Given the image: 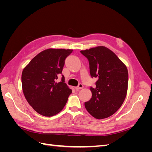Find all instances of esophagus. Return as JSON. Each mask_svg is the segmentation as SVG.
Listing matches in <instances>:
<instances>
[{
	"label": "esophagus",
	"mask_w": 152,
	"mask_h": 152,
	"mask_svg": "<svg viewBox=\"0 0 152 152\" xmlns=\"http://www.w3.org/2000/svg\"><path fill=\"white\" fill-rule=\"evenodd\" d=\"M83 87H84L83 85H82V84H79V85H78L77 87H75V89H76V90H80V89H82V88H83Z\"/></svg>",
	"instance_id": "esophagus-1"
}]
</instances>
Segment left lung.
<instances>
[{
    "instance_id": "1",
    "label": "left lung",
    "mask_w": 152,
    "mask_h": 152,
    "mask_svg": "<svg viewBox=\"0 0 152 152\" xmlns=\"http://www.w3.org/2000/svg\"><path fill=\"white\" fill-rule=\"evenodd\" d=\"M80 53L88 59L91 77L98 79L96 86L90 87L92 98L85 102V107L96 118H107L121 108L126 98L128 85L127 67L115 54L104 46L81 50Z\"/></svg>"
}]
</instances>
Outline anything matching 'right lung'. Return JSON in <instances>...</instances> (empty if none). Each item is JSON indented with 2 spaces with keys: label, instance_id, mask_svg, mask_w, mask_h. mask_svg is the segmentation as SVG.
Segmentation results:
<instances>
[{
  "label": "right lung",
  "instance_id": "obj_1",
  "mask_svg": "<svg viewBox=\"0 0 152 152\" xmlns=\"http://www.w3.org/2000/svg\"><path fill=\"white\" fill-rule=\"evenodd\" d=\"M73 51L71 49H49L37 55L28 63L21 75L22 88L25 97L31 107L39 114L52 117L65 107L72 90L61 81L65 60Z\"/></svg>",
  "mask_w": 152,
  "mask_h": 152
}]
</instances>
